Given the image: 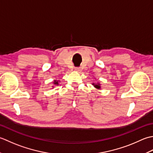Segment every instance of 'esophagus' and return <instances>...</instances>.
<instances>
[{
	"label": "esophagus",
	"mask_w": 153,
	"mask_h": 153,
	"mask_svg": "<svg viewBox=\"0 0 153 153\" xmlns=\"http://www.w3.org/2000/svg\"><path fill=\"white\" fill-rule=\"evenodd\" d=\"M74 70H75L76 72H80V71H81V69L79 67H76L75 69H74Z\"/></svg>",
	"instance_id": "esophagus-1"
}]
</instances>
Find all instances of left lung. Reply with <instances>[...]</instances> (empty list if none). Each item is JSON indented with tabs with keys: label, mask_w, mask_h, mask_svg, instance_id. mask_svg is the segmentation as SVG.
<instances>
[{
	"label": "left lung",
	"mask_w": 153,
	"mask_h": 153,
	"mask_svg": "<svg viewBox=\"0 0 153 153\" xmlns=\"http://www.w3.org/2000/svg\"><path fill=\"white\" fill-rule=\"evenodd\" d=\"M94 85V84H93ZM94 86L96 87V88H100V85H94Z\"/></svg>",
	"instance_id": "8db88e82"
}]
</instances>
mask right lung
Instances as JSON below:
<instances>
[{
	"label": "right lung",
	"instance_id": "1",
	"mask_svg": "<svg viewBox=\"0 0 153 153\" xmlns=\"http://www.w3.org/2000/svg\"><path fill=\"white\" fill-rule=\"evenodd\" d=\"M53 83L55 84V85H58V81H57V80H55Z\"/></svg>",
	"mask_w": 153,
	"mask_h": 153
}]
</instances>
